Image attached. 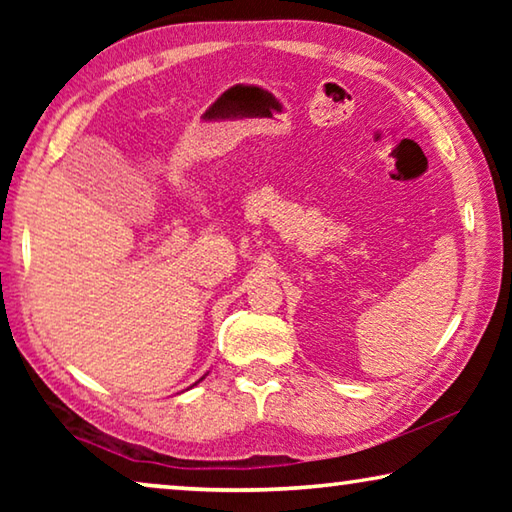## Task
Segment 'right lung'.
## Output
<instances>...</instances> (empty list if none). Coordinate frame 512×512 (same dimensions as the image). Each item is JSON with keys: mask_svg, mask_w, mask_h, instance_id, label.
Wrapping results in <instances>:
<instances>
[{"mask_svg": "<svg viewBox=\"0 0 512 512\" xmlns=\"http://www.w3.org/2000/svg\"><path fill=\"white\" fill-rule=\"evenodd\" d=\"M201 379H203V377H201ZM201 379H198V381H201Z\"/></svg>", "mask_w": 512, "mask_h": 512, "instance_id": "1", "label": "right lung"}]
</instances>
